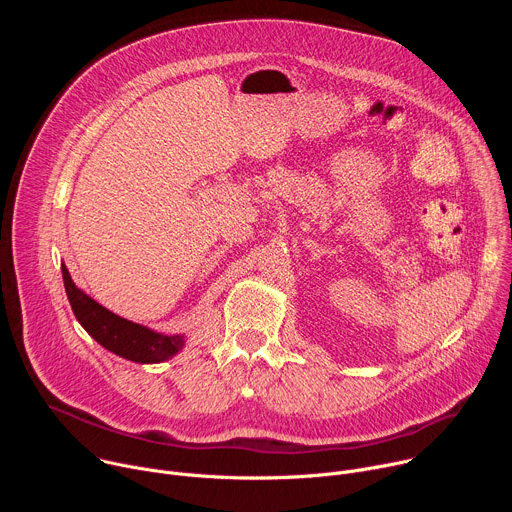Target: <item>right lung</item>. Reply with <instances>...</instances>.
Listing matches in <instances>:
<instances>
[{"mask_svg": "<svg viewBox=\"0 0 512 512\" xmlns=\"http://www.w3.org/2000/svg\"><path fill=\"white\" fill-rule=\"evenodd\" d=\"M62 279L66 298L77 320L109 352H115L117 356L131 362L154 364L176 356L184 348L186 334L156 332L148 326L125 320L97 304L83 289L75 285L66 265H62Z\"/></svg>", "mask_w": 512, "mask_h": 512, "instance_id": "obj_1", "label": "right lung"}]
</instances>
